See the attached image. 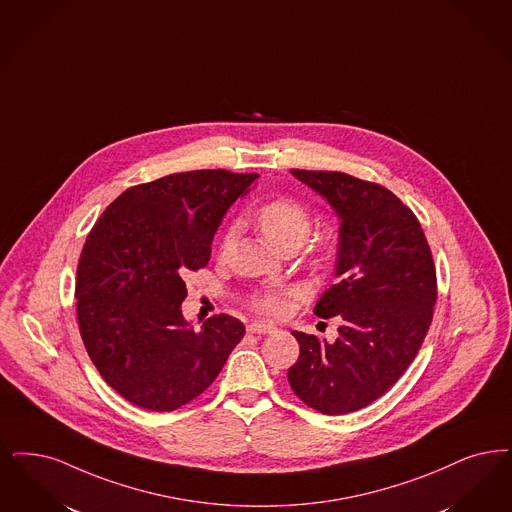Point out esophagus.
Segmentation results:
<instances>
[{
    "label": "esophagus",
    "instance_id": "1",
    "mask_svg": "<svg viewBox=\"0 0 512 512\" xmlns=\"http://www.w3.org/2000/svg\"><path fill=\"white\" fill-rule=\"evenodd\" d=\"M247 331L249 333H257V335H265V333H272V331H276L274 326H270V324H265V322H249L247 324Z\"/></svg>",
    "mask_w": 512,
    "mask_h": 512
}]
</instances>
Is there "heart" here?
<instances>
[{"instance_id": "obj_1", "label": "heart", "mask_w": 512, "mask_h": 512, "mask_svg": "<svg viewBox=\"0 0 512 512\" xmlns=\"http://www.w3.org/2000/svg\"><path fill=\"white\" fill-rule=\"evenodd\" d=\"M255 225L265 236L266 242L280 253L287 249H299L305 244V240L312 228L310 211L303 204L291 200V198H274L270 202L261 205L255 215ZM234 244V230H226L221 240V253H226ZM333 255V242L329 238H322L316 242L310 253L308 261L314 266H322L328 263ZM255 307L268 316H280L284 312V299L280 295H265L257 299Z\"/></svg>"}]
</instances>
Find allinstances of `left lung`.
<instances>
[{
  "instance_id": "1",
  "label": "left lung",
  "mask_w": 512,
  "mask_h": 512,
  "mask_svg": "<svg viewBox=\"0 0 512 512\" xmlns=\"http://www.w3.org/2000/svg\"><path fill=\"white\" fill-rule=\"evenodd\" d=\"M291 175L341 219L337 284L314 307L341 326L335 343L291 331L301 354L287 381L310 408L345 415L381 398L417 356L432 322L436 268L417 217L385 186L341 171Z\"/></svg>"
}]
</instances>
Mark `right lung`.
Returning <instances> with one entry per match:
<instances>
[{"label":"right lung","instance_id":"right-lung-1","mask_svg":"<svg viewBox=\"0 0 512 512\" xmlns=\"http://www.w3.org/2000/svg\"><path fill=\"white\" fill-rule=\"evenodd\" d=\"M257 173L198 169L127 188L104 209L76 270L83 345L127 402L173 411L200 396L246 328L219 314L184 320V276L204 268L228 207Z\"/></svg>","mask_w":512,"mask_h":512}]
</instances>
